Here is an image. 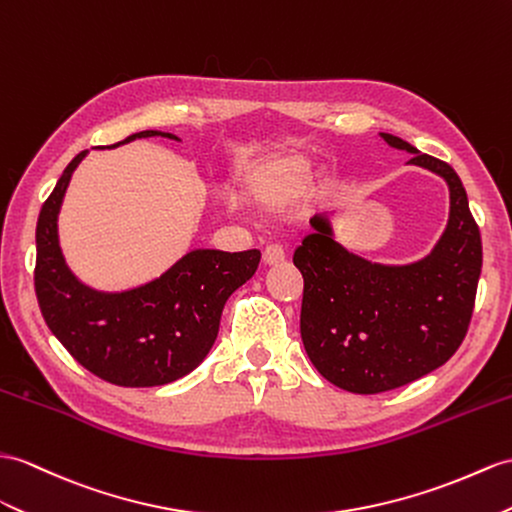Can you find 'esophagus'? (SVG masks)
<instances>
[{"instance_id": "34e87169", "label": "esophagus", "mask_w": 512, "mask_h": 512, "mask_svg": "<svg viewBox=\"0 0 512 512\" xmlns=\"http://www.w3.org/2000/svg\"><path fill=\"white\" fill-rule=\"evenodd\" d=\"M284 258H286V254H284V249H282V245H278V243H273V245H267L265 247V252H263V263L265 265H280V263H284Z\"/></svg>"}]
</instances>
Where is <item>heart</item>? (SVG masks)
<instances>
[{
  "label": "heart",
  "instance_id": "obj_1",
  "mask_svg": "<svg viewBox=\"0 0 512 512\" xmlns=\"http://www.w3.org/2000/svg\"><path fill=\"white\" fill-rule=\"evenodd\" d=\"M310 182V162L299 156L273 160L249 180V193L269 208L295 204Z\"/></svg>",
  "mask_w": 512,
  "mask_h": 512
}]
</instances>
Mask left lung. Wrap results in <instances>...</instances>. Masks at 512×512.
<instances>
[{"instance_id": "left-lung-1", "label": "left lung", "mask_w": 512, "mask_h": 512, "mask_svg": "<svg viewBox=\"0 0 512 512\" xmlns=\"http://www.w3.org/2000/svg\"><path fill=\"white\" fill-rule=\"evenodd\" d=\"M382 139L450 186V223L434 252L404 267L373 265L336 243L332 215L319 213L293 254L304 276L299 330L306 354L323 378L360 395L397 389L454 356L482 269L480 228L456 171L393 134Z\"/></svg>"}]
</instances>
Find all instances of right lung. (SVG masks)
Instances as JSON below:
<instances>
[{
  "mask_svg": "<svg viewBox=\"0 0 512 512\" xmlns=\"http://www.w3.org/2000/svg\"><path fill=\"white\" fill-rule=\"evenodd\" d=\"M143 136L178 139L145 130L121 143ZM86 152L69 162L36 223L34 289L43 319L65 350L97 378L117 386L169 384L206 358L217 339L223 306L254 276L260 252L195 249L139 289L123 293L89 289L67 269L56 230L71 173Z\"/></svg>",
  "mask_w": 512,
  "mask_h": 512,
  "instance_id": "obj_1",
  "label": "right lung"
}]
</instances>
